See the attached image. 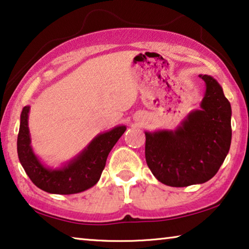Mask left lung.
Wrapping results in <instances>:
<instances>
[{"label": "left lung", "mask_w": 249, "mask_h": 249, "mask_svg": "<svg viewBox=\"0 0 249 249\" xmlns=\"http://www.w3.org/2000/svg\"><path fill=\"white\" fill-rule=\"evenodd\" d=\"M206 83L200 109L174 131L145 132V159L163 184L188 187L209 181L224 163L231 143V106L218 81L199 75Z\"/></svg>", "instance_id": "8db88e82"}]
</instances>
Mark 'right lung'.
<instances>
[{
	"instance_id": "1",
	"label": "right lung",
	"mask_w": 249,
	"mask_h": 249,
	"mask_svg": "<svg viewBox=\"0 0 249 249\" xmlns=\"http://www.w3.org/2000/svg\"><path fill=\"white\" fill-rule=\"evenodd\" d=\"M29 112L30 106H24L21 113L18 157L32 182L41 190L54 195L79 194L94 187L102 176L110 150L124 134L126 126L118 125L101 133L72 160L60 168L51 169L44 165L33 152L29 131Z\"/></svg>"
}]
</instances>
